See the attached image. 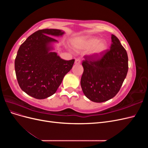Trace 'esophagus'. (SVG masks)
I'll return each instance as SVG.
<instances>
[{"instance_id":"1","label":"esophagus","mask_w":148,"mask_h":148,"mask_svg":"<svg viewBox=\"0 0 148 148\" xmlns=\"http://www.w3.org/2000/svg\"><path fill=\"white\" fill-rule=\"evenodd\" d=\"M80 63H81V60L79 59H77L75 60V64H79Z\"/></svg>"}]
</instances>
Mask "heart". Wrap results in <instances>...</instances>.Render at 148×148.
I'll list each match as a JSON object with an SVG mask.
<instances>
[{
  "mask_svg": "<svg viewBox=\"0 0 148 148\" xmlns=\"http://www.w3.org/2000/svg\"><path fill=\"white\" fill-rule=\"evenodd\" d=\"M76 47L81 50H88L91 49L90 54L99 56L107 48V44L104 40H99L96 37H88L79 39L75 44Z\"/></svg>",
  "mask_w": 148,
  "mask_h": 148,
  "instance_id": "b5f03b06",
  "label": "heart"
}]
</instances>
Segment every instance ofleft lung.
<instances>
[{
	"label": "left lung",
	"mask_w": 148,
	"mask_h": 148,
	"mask_svg": "<svg viewBox=\"0 0 148 148\" xmlns=\"http://www.w3.org/2000/svg\"><path fill=\"white\" fill-rule=\"evenodd\" d=\"M110 48L101 59L84 56L81 86L89 100L103 102L114 97L122 86L128 70L126 50L115 35L111 36Z\"/></svg>",
	"instance_id": "left-lung-1"
}]
</instances>
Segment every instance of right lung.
Here are the masks:
<instances>
[{
  "instance_id": "1",
  "label": "right lung",
  "mask_w": 148,
  "mask_h": 148,
  "mask_svg": "<svg viewBox=\"0 0 148 148\" xmlns=\"http://www.w3.org/2000/svg\"><path fill=\"white\" fill-rule=\"evenodd\" d=\"M57 29L38 30L26 39L17 52L15 70L20 88L29 96L43 99L53 95L75 60L61 59L53 44L58 42L51 36H62Z\"/></svg>"
}]
</instances>
